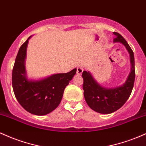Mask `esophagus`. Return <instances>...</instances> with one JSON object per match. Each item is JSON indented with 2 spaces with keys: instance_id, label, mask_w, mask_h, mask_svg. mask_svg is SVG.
I'll return each mask as SVG.
<instances>
[{
  "instance_id": "esophagus-1",
  "label": "esophagus",
  "mask_w": 146,
  "mask_h": 146,
  "mask_svg": "<svg viewBox=\"0 0 146 146\" xmlns=\"http://www.w3.org/2000/svg\"><path fill=\"white\" fill-rule=\"evenodd\" d=\"M82 72H83L82 68H81V67L77 68V74L79 75H81L82 73Z\"/></svg>"
}]
</instances>
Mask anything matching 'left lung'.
Listing matches in <instances>:
<instances>
[{"label":"left lung","instance_id":"8db88e82","mask_svg":"<svg viewBox=\"0 0 146 146\" xmlns=\"http://www.w3.org/2000/svg\"><path fill=\"white\" fill-rule=\"evenodd\" d=\"M113 34L115 36L114 42L123 44L130 54L131 70L125 83L115 88H108L99 84L90 72L84 71L82 75L84 80V95L87 104L92 110L102 114L112 113L123 106L131 94L135 82V69L133 51L121 35L117 32H113Z\"/></svg>","mask_w":146,"mask_h":146}]
</instances>
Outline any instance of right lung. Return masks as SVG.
I'll list each match as a JSON object with an SVG mask.
<instances>
[{
    "label": "right lung",
    "mask_w": 146,
    "mask_h": 146,
    "mask_svg": "<svg viewBox=\"0 0 146 146\" xmlns=\"http://www.w3.org/2000/svg\"><path fill=\"white\" fill-rule=\"evenodd\" d=\"M29 37L19 48L12 71V86L16 98L25 110L36 115H45L54 110L61 102L64 90L76 73V68L40 80H28L25 59Z\"/></svg>",
    "instance_id": "1"
}]
</instances>
